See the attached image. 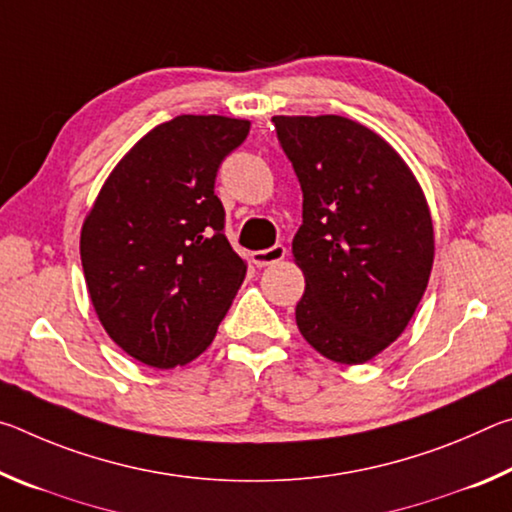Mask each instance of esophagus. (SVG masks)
I'll return each mask as SVG.
<instances>
[{
  "instance_id": "obj_1",
  "label": "esophagus",
  "mask_w": 512,
  "mask_h": 512,
  "mask_svg": "<svg viewBox=\"0 0 512 512\" xmlns=\"http://www.w3.org/2000/svg\"><path fill=\"white\" fill-rule=\"evenodd\" d=\"M284 255H287V248H284L282 244H275L271 248H264V250H255L253 255V264L255 266H271V264H277L282 262Z\"/></svg>"
}]
</instances>
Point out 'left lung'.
Masks as SVG:
<instances>
[{"instance_id":"obj_1","label":"left lung","mask_w":512,"mask_h":512,"mask_svg":"<svg viewBox=\"0 0 512 512\" xmlns=\"http://www.w3.org/2000/svg\"><path fill=\"white\" fill-rule=\"evenodd\" d=\"M302 187L293 262L305 275L300 334L336 363L397 341L429 284L436 237L418 178L384 137L339 115H275Z\"/></svg>"}]
</instances>
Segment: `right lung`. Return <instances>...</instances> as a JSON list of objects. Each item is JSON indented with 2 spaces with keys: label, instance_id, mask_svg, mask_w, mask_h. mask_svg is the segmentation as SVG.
Returning <instances> with one entry per match:
<instances>
[{
  "label": "right lung",
  "instance_id": "obj_1",
  "mask_svg": "<svg viewBox=\"0 0 512 512\" xmlns=\"http://www.w3.org/2000/svg\"><path fill=\"white\" fill-rule=\"evenodd\" d=\"M248 119L180 115L146 133L101 185L81 228L85 284L103 329L151 368L210 348L246 277L214 194Z\"/></svg>",
  "mask_w": 512,
  "mask_h": 512
}]
</instances>
